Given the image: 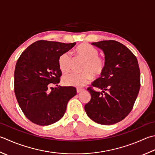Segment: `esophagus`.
Wrapping results in <instances>:
<instances>
[{
  "label": "esophagus",
  "instance_id": "1",
  "mask_svg": "<svg viewBox=\"0 0 155 155\" xmlns=\"http://www.w3.org/2000/svg\"><path fill=\"white\" fill-rule=\"evenodd\" d=\"M82 91H83V89H82V88H77V93H80Z\"/></svg>",
  "mask_w": 155,
  "mask_h": 155
}]
</instances>
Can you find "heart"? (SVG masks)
<instances>
[{
    "mask_svg": "<svg viewBox=\"0 0 155 155\" xmlns=\"http://www.w3.org/2000/svg\"><path fill=\"white\" fill-rule=\"evenodd\" d=\"M77 55L83 60V64L81 74L71 73L64 76L62 83L67 86L81 87L87 84L94 78L100 77L104 72L106 62L105 60L99 56V51L92 45L88 44H83L76 48ZM71 54L69 51L62 53L59 56L58 66L63 73H67L71 69Z\"/></svg>",
    "mask_w": 155,
    "mask_h": 155,
    "instance_id": "1",
    "label": "heart"
}]
</instances>
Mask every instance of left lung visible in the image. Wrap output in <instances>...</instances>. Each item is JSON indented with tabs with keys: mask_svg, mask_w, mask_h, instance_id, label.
Returning a JSON list of instances; mask_svg holds the SVG:
<instances>
[{
	"mask_svg": "<svg viewBox=\"0 0 155 155\" xmlns=\"http://www.w3.org/2000/svg\"><path fill=\"white\" fill-rule=\"evenodd\" d=\"M91 44L104 51L106 66L101 77L87 88L91 98L84 110L94 122L111 125L132 111L140 87V68L134 54L120 42L105 40ZM93 87L102 92H96Z\"/></svg>",
	"mask_w": 155,
	"mask_h": 155,
	"instance_id": "1",
	"label": "left lung"
}]
</instances>
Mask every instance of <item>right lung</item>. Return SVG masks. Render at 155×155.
Masks as SVG:
<instances>
[{
	"instance_id": "1",
	"label": "right lung",
	"mask_w": 155,
	"mask_h": 155,
	"mask_svg": "<svg viewBox=\"0 0 155 155\" xmlns=\"http://www.w3.org/2000/svg\"><path fill=\"white\" fill-rule=\"evenodd\" d=\"M76 43L39 40L27 47L17 60L14 91L24 115L31 122L48 126L64 116L70 99L77 95L74 87H50L60 83L59 56Z\"/></svg>"
}]
</instances>
